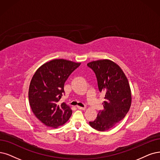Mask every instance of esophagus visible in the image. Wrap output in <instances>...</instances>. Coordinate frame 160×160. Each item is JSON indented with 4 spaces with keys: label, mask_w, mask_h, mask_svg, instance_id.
Segmentation results:
<instances>
[{
    "label": "esophagus",
    "mask_w": 160,
    "mask_h": 160,
    "mask_svg": "<svg viewBox=\"0 0 160 160\" xmlns=\"http://www.w3.org/2000/svg\"><path fill=\"white\" fill-rule=\"evenodd\" d=\"M77 108H78V109H80V110H85L86 109L85 107L82 108V107H80V106H77Z\"/></svg>",
    "instance_id": "esophagus-1"
}]
</instances>
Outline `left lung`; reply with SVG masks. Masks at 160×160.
<instances>
[{
    "label": "left lung",
    "instance_id": "obj_1",
    "mask_svg": "<svg viewBox=\"0 0 160 160\" xmlns=\"http://www.w3.org/2000/svg\"><path fill=\"white\" fill-rule=\"evenodd\" d=\"M96 74L98 89L105 95L103 109L90 125L99 131L113 127L124 119L131 105V92L128 81L122 69L114 62L99 60L87 64Z\"/></svg>",
    "mask_w": 160,
    "mask_h": 160
}]
</instances>
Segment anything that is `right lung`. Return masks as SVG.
I'll return each mask as SVG.
<instances>
[{"label": "right lung", "instance_id": "1", "mask_svg": "<svg viewBox=\"0 0 160 160\" xmlns=\"http://www.w3.org/2000/svg\"><path fill=\"white\" fill-rule=\"evenodd\" d=\"M80 65L64 59H55L39 67L29 88V102L33 113L47 127L57 128L66 122L72 111L59 103L68 76Z\"/></svg>", "mask_w": 160, "mask_h": 160}]
</instances>
